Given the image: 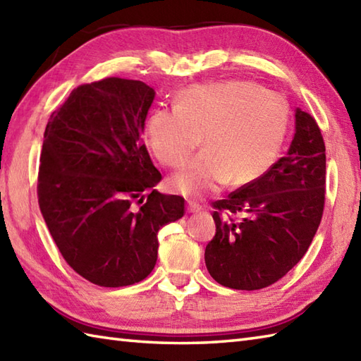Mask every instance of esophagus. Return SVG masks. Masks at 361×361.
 Here are the masks:
<instances>
[{
	"instance_id": "34e87169",
	"label": "esophagus",
	"mask_w": 361,
	"mask_h": 361,
	"mask_svg": "<svg viewBox=\"0 0 361 361\" xmlns=\"http://www.w3.org/2000/svg\"><path fill=\"white\" fill-rule=\"evenodd\" d=\"M186 206H188V212H200L203 209L200 203L192 202V200H188Z\"/></svg>"
}]
</instances>
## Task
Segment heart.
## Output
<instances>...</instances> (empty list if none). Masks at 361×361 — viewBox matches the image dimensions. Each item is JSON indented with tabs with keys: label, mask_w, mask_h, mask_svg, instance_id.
Returning a JSON list of instances; mask_svg holds the SVG:
<instances>
[{
	"label": "heart",
	"mask_w": 361,
	"mask_h": 361,
	"mask_svg": "<svg viewBox=\"0 0 361 361\" xmlns=\"http://www.w3.org/2000/svg\"><path fill=\"white\" fill-rule=\"evenodd\" d=\"M288 118L281 94L255 82L229 80L185 90L173 110L150 114L145 136L159 163L172 169L203 141L206 149L171 180L176 192L200 197L226 183L242 188L262 178L281 155Z\"/></svg>",
	"instance_id": "1"
}]
</instances>
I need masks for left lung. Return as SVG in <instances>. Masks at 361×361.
I'll return each mask as SVG.
<instances>
[{
  "label": "left lung",
  "mask_w": 361,
  "mask_h": 361,
  "mask_svg": "<svg viewBox=\"0 0 361 361\" xmlns=\"http://www.w3.org/2000/svg\"><path fill=\"white\" fill-rule=\"evenodd\" d=\"M286 157L262 178L212 203L216 235L204 262L219 283L260 290L283 278L307 252L324 211L326 145L317 121L296 109ZM242 213L240 221H234Z\"/></svg>",
  "instance_id": "left-lung-1"
}]
</instances>
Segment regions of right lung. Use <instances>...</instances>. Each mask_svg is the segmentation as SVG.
Returning a JSON list of instances; mask_svg holds the SVG:
<instances>
[{"label": "right lung", "mask_w": 361, "mask_h": 361, "mask_svg": "<svg viewBox=\"0 0 361 361\" xmlns=\"http://www.w3.org/2000/svg\"><path fill=\"white\" fill-rule=\"evenodd\" d=\"M153 99L155 90L141 80L83 83L44 130L40 211L66 264L99 287L147 278L158 231L185 216V198L153 189L161 173L141 140Z\"/></svg>", "instance_id": "1"}]
</instances>
